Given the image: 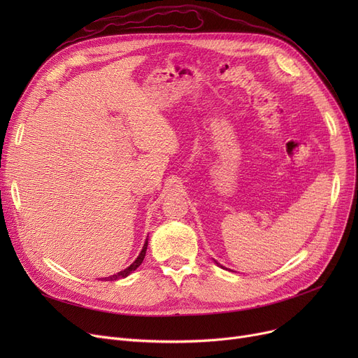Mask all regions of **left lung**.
<instances>
[{
    "label": "left lung",
    "mask_w": 358,
    "mask_h": 358,
    "mask_svg": "<svg viewBox=\"0 0 358 358\" xmlns=\"http://www.w3.org/2000/svg\"><path fill=\"white\" fill-rule=\"evenodd\" d=\"M220 267H222V266H220Z\"/></svg>",
    "instance_id": "1"
}]
</instances>
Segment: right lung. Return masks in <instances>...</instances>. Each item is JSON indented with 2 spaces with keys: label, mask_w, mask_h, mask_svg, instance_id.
Returning <instances> with one entry per match:
<instances>
[{
  "label": "right lung",
  "mask_w": 358,
  "mask_h": 358,
  "mask_svg": "<svg viewBox=\"0 0 358 358\" xmlns=\"http://www.w3.org/2000/svg\"><path fill=\"white\" fill-rule=\"evenodd\" d=\"M146 248H148V238H146V241H145V243H143V248H142V251H141V254L138 255V258L131 262V264L127 267V268H124L123 271H120V273H117V274H113V275H110V277H104L103 280H106V281H115V280H119V278H124V277H127L131 271H135L141 264H142V261H143V258H145V254H146Z\"/></svg>",
  "instance_id": "add662e5"
}]
</instances>
